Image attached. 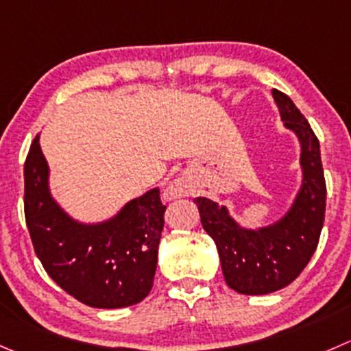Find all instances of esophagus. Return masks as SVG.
Returning <instances> with one entry per match:
<instances>
[{"instance_id":"1","label":"esophagus","mask_w":351,"mask_h":351,"mask_svg":"<svg viewBox=\"0 0 351 351\" xmlns=\"http://www.w3.org/2000/svg\"><path fill=\"white\" fill-rule=\"evenodd\" d=\"M166 197H168L169 200H175V199H182V197L189 195V190H186V186L183 185V183L180 182H173L169 183V186L166 189Z\"/></svg>"}]
</instances>
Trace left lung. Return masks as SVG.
Segmentation results:
<instances>
[{
	"instance_id": "8db88e82",
	"label": "left lung",
	"mask_w": 351,
	"mask_h": 351,
	"mask_svg": "<svg viewBox=\"0 0 351 351\" xmlns=\"http://www.w3.org/2000/svg\"><path fill=\"white\" fill-rule=\"evenodd\" d=\"M285 127L302 145V189L278 223L245 230L224 206L197 197L200 223L216 243L224 281L243 295H266L293 283L317 248L326 213V180L314 130L287 94L273 89Z\"/></svg>"
}]
</instances>
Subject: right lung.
<instances>
[{
    "label": "right lung",
    "mask_w": 351,
    "mask_h": 351,
    "mask_svg": "<svg viewBox=\"0 0 351 351\" xmlns=\"http://www.w3.org/2000/svg\"><path fill=\"white\" fill-rule=\"evenodd\" d=\"M47 176L36 137L23 166V207L34 250L51 280L89 307L121 308L144 300L165 226L159 189L130 200L110 221L82 224L54 202Z\"/></svg>",
    "instance_id": "obj_1"
}]
</instances>
